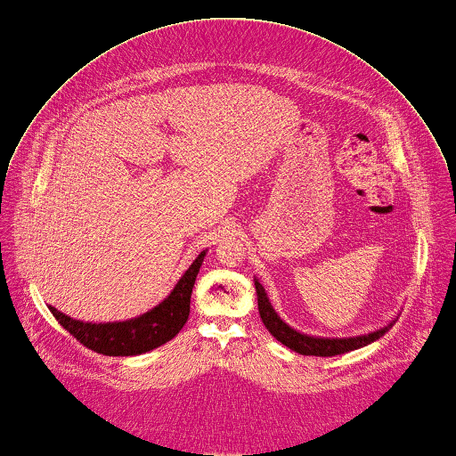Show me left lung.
<instances>
[{
  "instance_id": "obj_1",
  "label": "left lung",
  "mask_w": 456,
  "mask_h": 456,
  "mask_svg": "<svg viewBox=\"0 0 456 456\" xmlns=\"http://www.w3.org/2000/svg\"><path fill=\"white\" fill-rule=\"evenodd\" d=\"M255 289H256V297H258V312L262 317V322L265 324V328L271 331V335L280 340L283 346L290 347L292 351L299 353V354H314V356H335V354H342V353H349L354 351L358 347H363L374 340H378L379 337H383L395 322L390 321L387 326L374 330L367 335H356V337H314V335H306L301 333L297 330H294L292 326H289L285 321H281V317L274 312L265 289L262 287V283L255 278Z\"/></svg>"
}]
</instances>
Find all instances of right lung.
Here are the masks:
<instances>
[{
    "label": "right lung",
    "mask_w": 456,
    "mask_h": 456,
    "mask_svg": "<svg viewBox=\"0 0 456 456\" xmlns=\"http://www.w3.org/2000/svg\"><path fill=\"white\" fill-rule=\"evenodd\" d=\"M203 249L178 280L171 294L146 314L119 322H84L55 306H48L55 319L84 346L107 356H134L148 353L178 335L189 319L191 294L203 264Z\"/></svg>",
    "instance_id": "obj_1"
}]
</instances>
